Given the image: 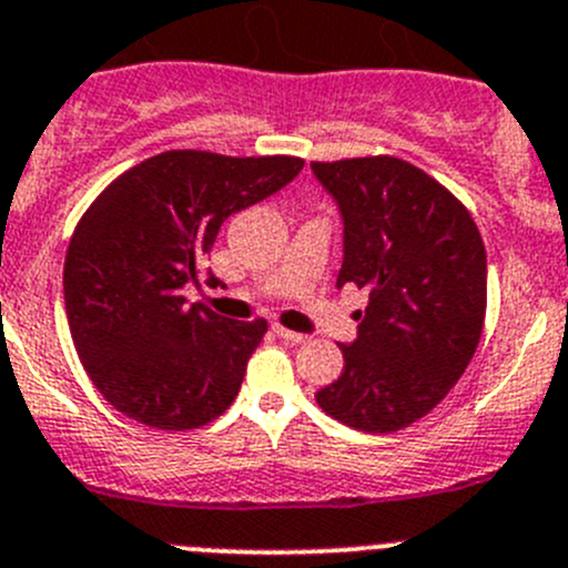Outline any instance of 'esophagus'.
<instances>
[{
  "mask_svg": "<svg viewBox=\"0 0 568 568\" xmlns=\"http://www.w3.org/2000/svg\"><path fill=\"white\" fill-rule=\"evenodd\" d=\"M274 333H277L280 338H285V342H294V344H302V342H308V336L305 333H296V331H288V327L283 325H274Z\"/></svg>",
  "mask_w": 568,
  "mask_h": 568,
  "instance_id": "esophagus-1",
  "label": "esophagus"
}]
</instances>
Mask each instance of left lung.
I'll return each instance as SVG.
<instances>
[{
    "label": "left lung",
    "instance_id": "8db88e82",
    "mask_svg": "<svg viewBox=\"0 0 568 568\" xmlns=\"http://www.w3.org/2000/svg\"><path fill=\"white\" fill-rule=\"evenodd\" d=\"M344 221L336 285L369 294L344 369L316 392L333 420L389 434L426 417L479 347L487 257L468 206L397 156L311 162Z\"/></svg>",
    "mask_w": 568,
    "mask_h": 568
}]
</instances>
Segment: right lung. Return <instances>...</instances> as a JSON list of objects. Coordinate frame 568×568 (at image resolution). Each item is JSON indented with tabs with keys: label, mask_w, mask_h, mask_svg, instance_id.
I'll return each mask as SVG.
<instances>
[{
	"label": "right lung",
	"mask_w": 568,
	"mask_h": 568,
	"mask_svg": "<svg viewBox=\"0 0 568 568\" xmlns=\"http://www.w3.org/2000/svg\"><path fill=\"white\" fill-rule=\"evenodd\" d=\"M302 164L164 151L120 173L83 212L63 302L83 369L116 412L156 432H190L230 409L268 325L190 305L184 288L199 285L232 212L277 193Z\"/></svg>",
	"instance_id": "add662e5"
}]
</instances>
